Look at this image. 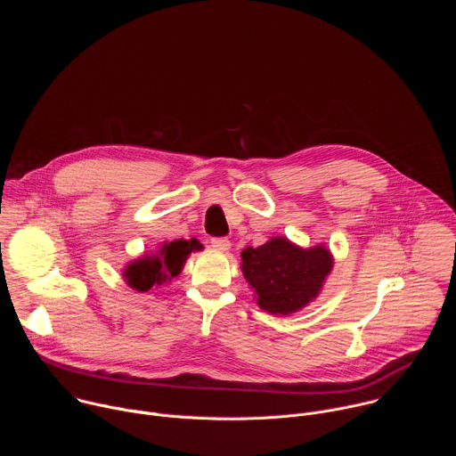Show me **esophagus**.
<instances>
[{"instance_id": "34e87169", "label": "esophagus", "mask_w": 456, "mask_h": 456, "mask_svg": "<svg viewBox=\"0 0 456 456\" xmlns=\"http://www.w3.org/2000/svg\"><path fill=\"white\" fill-rule=\"evenodd\" d=\"M211 245H213L215 248H218V250H227V248L231 247V241H229L227 238L220 236V238H211Z\"/></svg>"}]
</instances>
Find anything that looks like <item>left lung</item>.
<instances>
[{"mask_svg":"<svg viewBox=\"0 0 456 456\" xmlns=\"http://www.w3.org/2000/svg\"><path fill=\"white\" fill-rule=\"evenodd\" d=\"M241 271L257 294V305L271 314H292L312 301L332 271L324 247L299 248L287 238H273L241 252Z\"/></svg>","mask_w":456,"mask_h":456,"instance_id":"obj_1","label":"left lung"}]
</instances>
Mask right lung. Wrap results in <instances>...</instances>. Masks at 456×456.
Wrapping results in <instances>:
<instances>
[{"mask_svg":"<svg viewBox=\"0 0 456 456\" xmlns=\"http://www.w3.org/2000/svg\"><path fill=\"white\" fill-rule=\"evenodd\" d=\"M202 245L197 238L192 240H175L164 243L159 254L146 256L139 262H134L124 271V278L129 287L137 290H150L153 285H160L180 274L187 256L192 250H200Z\"/></svg>","mask_w":456,"mask_h":456,"instance_id":"1","label":"right lung"}]
</instances>
